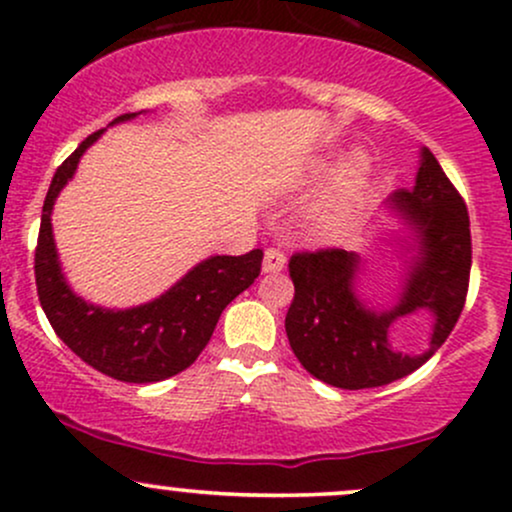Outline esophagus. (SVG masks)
<instances>
[{
	"instance_id": "34e87169",
	"label": "esophagus",
	"mask_w": 512,
	"mask_h": 512,
	"mask_svg": "<svg viewBox=\"0 0 512 512\" xmlns=\"http://www.w3.org/2000/svg\"><path fill=\"white\" fill-rule=\"evenodd\" d=\"M284 267H286L284 250H279V248H267V250H264V262H262L264 272H281V269H284Z\"/></svg>"
}]
</instances>
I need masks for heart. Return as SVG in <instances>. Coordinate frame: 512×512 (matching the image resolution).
Listing matches in <instances>:
<instances>
[{
	"mask_svg": "<svg viewBox=\"0 0 512 512\" xmlns=\"http://www.w3.org/2000/svg\"><path fill=\"white\" fill-rule=\"evenodd\" d=\"M354 175L358 178V175H361V168H354ZM337 221H339V209H330V211H325V214H320V226L322 228H330Z\"/></svg>",
	"mask_w": 512,
	"mask_h": 512,
	"instance_id": "heart-1",
	"label": "heart"
}]
</instances>
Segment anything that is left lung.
<instances>
[{"label":"left lung","instance_id":"8db88e82","mask_svg":"<svg viewBox=\"0 0 512 512\" xmlns=\"http://www.w3.org/2000/svg\"><path fill=\"white\" fill-rule=\"evenodd\" d=\"M390 204L416 228L421 250L392 310L375 313L356 298L354 252L320 248L293 252L289 260L296 293L286 313V337L310 375L342 390L387 385L424 366L450 337L467 301L472 269L467 204L431 151H421L416 185L397 190ZM414 309H431L437 325L429 351L409 357L389 344V327Z\"/></svg>","mask_w":512,"mask_h":512}]
</instances>
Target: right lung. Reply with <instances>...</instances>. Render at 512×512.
<instances>
[{"label":"right lung","mask_w":512,"mask_h":512,"mask_svg":"<svg viewBox=\"0 0 512 512\" xmlns=\"http://www.w3.org/2000/svg\"><path fill=\"white\" fill-rule=\"evenodd\" d=\"M134 115L139 113H125L115 122ZM101 132L88 134L50 182L35 245V286L52 330L81 361L122 383H158L197 361L223 308L260 276L264 252L257 248L238 257H211L154 303L139 308L105 310L74 296L57 262L50 214L81 154Z\"/></svg>","instance_id":"1"}]
</instances>
